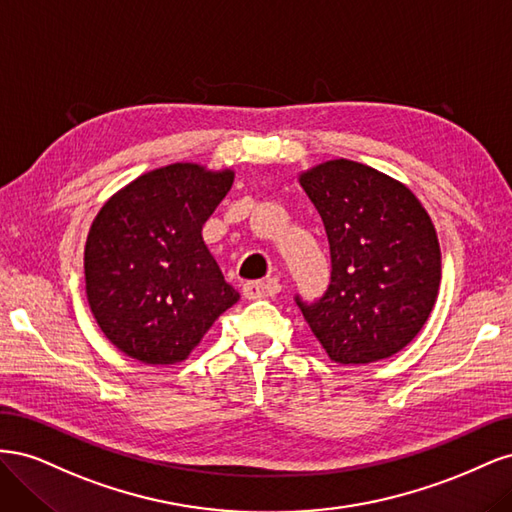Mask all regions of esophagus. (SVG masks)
I'll return each instance as SVG.
<instances>
[{"instance_id": "1", "label": "esophagus", "mask_w": 512, "mask_h": 512, "mask_svg": "<svg viewBox=\"0 0 512 512\" xmlns=\"http://www.w3.org/2000/svg\"><path fill=\"white\" fill-rule=\"evenodd\" d=\"M280 292V282L277 280H258V282H245L243 284V297L247 301L256 299H269Z\"/></svg>"}]
</instances>
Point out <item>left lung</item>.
<instances>
[{
	"label": "left lung",
	"instance_id": "8db88e82",
	"mask_svg": "<svg viewBox=\"0 0 512 512\" xmlns=\"http://www.w3.org/2000/svg\"><path fill=\"white\" fill-rule=\"evenodd\" d=\"M331 245V284L299 307L329 359L367 365L404 350L438 299L442 256L408 185L346 158L299 173Z\"/></svg>",
	"mask_w": 512,
	"mask_h": 512
}]
</instances>
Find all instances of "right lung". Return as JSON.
<instances>
[{
    "label": "right lung",
    "instance_id": "right-lung-1",
    "mask_svg": "<svg viewBox=\"0 0 512 512\" xmlns=\"http://www.w3.org/2000/svg\"><path fill=\"white\" fill-rule=\"evenodd\" d=\"M235 170L153 168L106 200L87 232L85 286L98 327L145 365L183 363L239 292L203 241Z\"/></svg>",
    "mask_w": 512,
    "mask_h": 512
}]
</instances>
